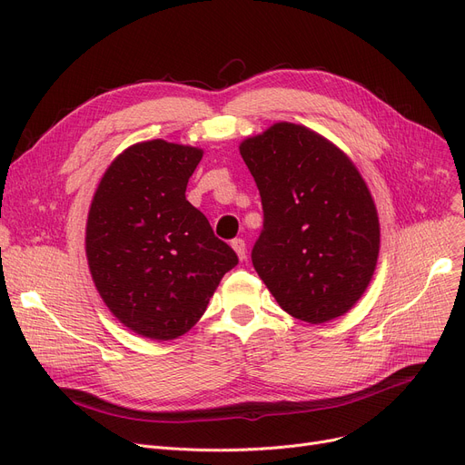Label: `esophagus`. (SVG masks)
Wrapping results in <instances>:
<instances>
[{"instance_id": "obj_1", "label": "esophagus", "mask_w": 465, "mask_h": 465, "mask_svg": "<svg viewBox=\"0 0 465 465\" xmlns=\"http://www.w3.org/2000/svg\"><path fill=\"white\" fill-rule=\"evenodd\" d=\"M232 249L235 251L239 260H245L247 258V245H245V241H242V239H233L232 241Z\"/></svg>"}]
</instances>
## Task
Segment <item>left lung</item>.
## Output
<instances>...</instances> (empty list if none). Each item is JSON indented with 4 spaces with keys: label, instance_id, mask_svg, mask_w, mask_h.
<instances>
[{
    "label": "left lung",
    "instance_id": "obj_1",
    "mask_svg": "<svg viewBox=\"0 0 465 465\" xmlns=\"http://www.w3.org/2000/svg\"><path fill=\"white\" fill-rule=\"evenodd\" d=\"M263 205L254 270L281 309L307 324L349 312L381 251L373 195L354 162L303 124L275 122L239 143Z\"/></svg>",
    "mask_w": 465,
    "mask_h": 465
}]
</instances>
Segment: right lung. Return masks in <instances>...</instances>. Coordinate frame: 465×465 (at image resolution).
I'll list each match as a JSON object with an SVG mask.
<instances>
[{
    "mask_svg": "<svg viewBox=\"0 0 465 465\" xmlns=\"http://www.w3.org/2000/svg\"><path fill=\"white\" fill-rule=\"evenodd\" d=\"M200 146L151 139L105 169L88 209L84 249L97 294L130 331L171 341L195 326L237 254L186 200Z\"/></svg>",
    "mask_w": 465,
    "mask_h": 465,
    "instance_id": "1",
    "label": "right lung"
}]
</instances>
